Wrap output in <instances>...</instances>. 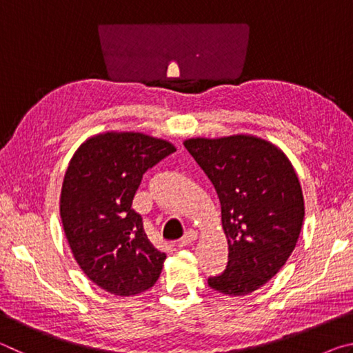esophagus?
<instances>
[{
	"label": "esophagus",
	"mask_w": 353,
	"mask_h": 353,
	"mask_svg": "<svg viewBox=\"0 0 353 353\" xmlns=\"http://www.w3.org/2000/svg\"><path fill=\"white\" fill-rule=\"evenodd\" d=\"M196 240H198V234H196L194 230H188L187 234H185L181 241H179V244H181V248H185V246H190L191 243H194Z\"/></svg>",
	"instance_id": "obj_1"
}]
</instances>
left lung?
<instances>
[{
	"label": "left lung",
	"mask_w": 353,
	"mask_h": 353,
	"mask_svg": "<svg viewBox=\"0 0 353 353\" xmlns=\"http://www.w3.org/2000/svg\"><path fill=\"white\" fill-rule=\"evenodd\" d=\"M183 145L216 190L229 244L225 271L208 285L246 296L276 276L296 248L305 214L301 182L282 149L259 137H198Z\"/></svg>",
	"instance_id": "8db88e82"
}]
</instances>
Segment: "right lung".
Returning a JSON list of instances; mask_svg holds the SVG:
<instances>
[{"mask_svg": "<svg viewBox=\"0 0 353 353\" xmlns=\"http://www.w3.org/2000/svg\"><path fill=\"white\" fill-rule=\"evenodd\" d=\"M174 151L146 134L105 132L70 160L61 193L65 236L83 274L110 294H140L160 277L166 255L148 240L132 201L143 174Z\"/></svg>", "mask_w": 353, "mask_h": 353, "instance_id": "1", "label": "right lung"}]
</instances>
